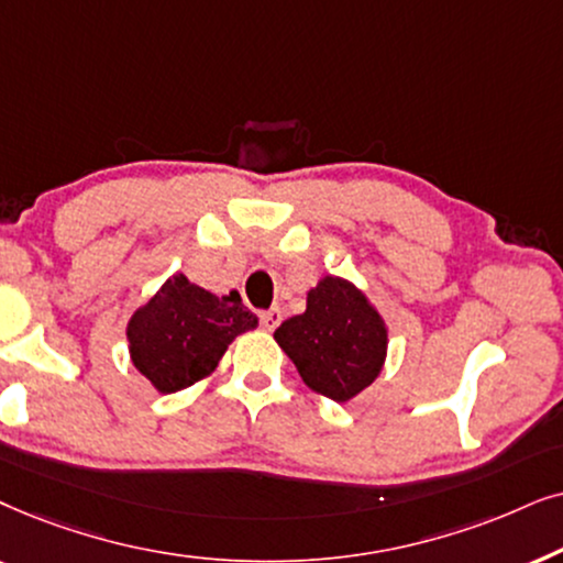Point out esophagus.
Here are the masks:
<instances>
[{
    "label": "esophagus",
    "instance_id": "esophagus-1",
    "mask_svg": "<svg viewBox=\"0 0 563 563\" xmlns=\"http://www.w3.org/2000/svg\"><path fill=\"white\" fill-rule=\"evenodd\" d=\"M280 321H283L280 309H267V311L260 313V324H262V329H267V332H273V329L280 324Z\"/></svg>",
    "mask_w": 563,
    "mask_h": 563
}]
</instances>
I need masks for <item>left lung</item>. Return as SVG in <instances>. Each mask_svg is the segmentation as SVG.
Returning a JSON list of instances; mask_svg holds the SVG:
<instances>
[{
  "instance_id": "1",
  "label": "left lung",
  "mask_w": 563,
  "mask_h": 563,
  "mask_svg": "<svg viewBox=\"0 0 563 563\" xmlns=\"http://www.w3.org/2000/svg\"><path fill=\"white\" fill-rule=\"evenodd\" d=\"M303 384L332 401H350L384 368L388 329L363 290L324 275L306 296V311L275 329Z\"/></svg>"
}]
</instances>
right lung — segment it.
<instances>
[{
    "instance_id": "right-lung-1",
    "label": "right lung",
    "mask_w": 563,
    "mask_h": 563,
    "mask_svg": "<svg viewBox=\"0 0 563 563\" xmlns=\"http://www.w3.org/2000/svg\"><path fill=\"white\" fill-rule=\"evenodd\" d=\"M257 327L236 290L213 296L183 273L172 275L129 321V350L141 376L175 394L211 376L234 336Z\"/></svg>"
}]
</instances>
